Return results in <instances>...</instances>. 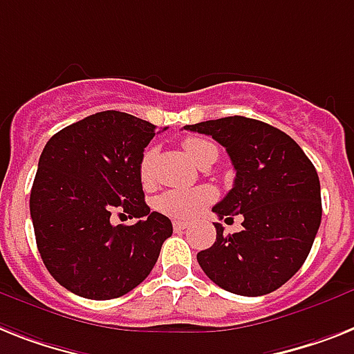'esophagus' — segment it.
<instances>
[{"label":"esophagus","mask_w":354,"mask_h":354,"mask_svg":"<svg viewBox=\"0 0 354 354\" xmlns=\"http://www.w3.org/2000/svg\"><path fill=\"white\" fill-rule=\"evenodd\" d=\"M186 227H188V223H183V221H174L175 232H184Z\"/></svg>","instance_id":"34e87169"}]
</instances>
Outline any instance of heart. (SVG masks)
<instances>
[{
	"mask_svg": "<svg viewBox=\"0 0 354 354\" xmlns=\"http://www.w3.org/2000/svg\"><path fill=\"white\" fill-rule=\"evenodd\" d=\"M184 153L198 162L209 150L215 148V145L201 137H186L183 141ZM217 150V148H215ZM151 168H153V151H145V156L139 165V177H141L142 184L151 183ZM213 201V192L206 186H198V188L192 189H168L157 198V209L160 213H165L168 217L174 218H194L195 215L206 209L209 203Z\"/></svg>",
	"mask_w": 354,
	"mask_h": 354,
	"instance_id": "heart-1",
	"label": "heart"
}]
</instances>
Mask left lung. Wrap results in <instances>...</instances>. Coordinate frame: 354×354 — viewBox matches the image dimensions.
Returning <instances> with one entry per match:
<instances>
[{"mask_svg": "<svg viewBox=\"0 0 354 354\" xmlns=\"http://www.w3.org/2000/svg\"><path fill=\"white\" fill-rule=\"evenodd\" d=\"M226 148L235 183L213 206L218 217L242 215V232L224 235L197 253L198 266L230 293L261 297L286 284L308 259L322 221L320 180L297 142L257 119L233 118L186 124Z\"/></svg>", "mask_w": 354, "mask_h": 354, "instance_id": "left-lung-1", "label": "left lung"}]
</instances>
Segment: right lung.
<instances>
[{
	"instance_id": "1",
	"label": "right lung",
	"mask_w": 354,
	"mask_h": 354,
	"mask_svg": "<svg viewBox=\"0 0 354 354\" xmlns=\"http://www.w3.org/2000/svg\"><path fill=\"white\" fill-rule=\"evenodd\" d=\"M156 127L106 110L57 131L41 151L30 217L46 270L92 300L127 295L153 270L171 221L150 212L139 177ZM113 212L138 218L113 227Z\"/></svg>"
}]
</instances>
